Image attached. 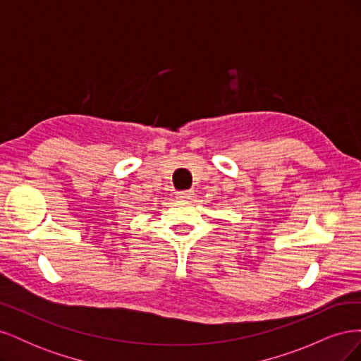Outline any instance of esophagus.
<instances>
[{
  "instance_id": "esophagus-1",
  "label": "esophagus",
  "mask_w": 361,
  "mask_h": 361,
  "mask_svg": "<svg viewBox=\"0 0 361 361\" xmlns=\"http://www.w3.org/2000/svg\"><path fill=\"white\" fill-rule=\"evenodd\" d=\"M176 197L182 199V200L192 199L194 197V191H191V190H188V191H179V192H176Z\"/></svg>"
}]
</instances>
